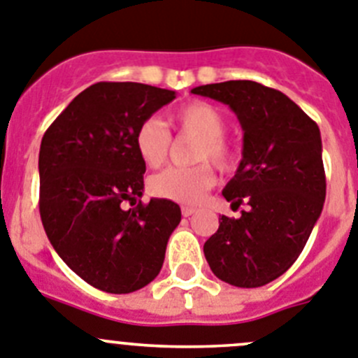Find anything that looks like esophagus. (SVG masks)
<instances>
[{
  "label": "esophagus",
  "mask_w": 358,
  "mask_h": 358,
  "mask_svg": "<svg viewBox=\"0 0 358 358\" xmlns=\"http://www.w3.org/2000/svg\"><path fill=\"white\" fill-rule=\"evenodd\" d=\"M194 212H196V208H192V206H182V215L183 217H190Z\"/></svg>",
  "instance_id": "esophagus-1"
}]
</instances>
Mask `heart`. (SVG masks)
<instances>
[{
	"label": "heart",
	"instance_id": "heart-1",
	"mask_svg": "<svg viewBox=\"0 0 358 358\" xmlns=\"http://www.w3.org/2000/svg\"><path fill=\"white\" fill-rule=\"evenodd\" d=\"M169 123L180 134L198 139L192 150L194 162L210 160L222 171L233 168L236 153L231 143L224 138L226 118L215 106L206 102H189L169 116ZM134 145L148 168H160L169 157L171 136L159 120L150 118L136 130ZM213 183L215 173L210 164L199 162L190 168H171L157 173L150 178L148 190L155 198L183 205H198Z\"/></svg>",
	"mask_w": 358,
	"mask_h": 358
}]
</instances>
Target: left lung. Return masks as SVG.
<instances>
[{"label":"left lung","mask_w":358,"mask_h":358,"mask_svg":"<svg viewBox=\"0 0 358 358\" xmlns=\"http://www.w3.org/2000/svg\"><path fill=\"white\" fill-rule=\"evenodd\" d=\"M192 93L219 100L238 116L242 160L222 196L236 208L250 206L238 219L219 217L205 258L228 285L265 286L295 263L323 210L320 129L285 93L255 81L215 83Z\"/></svg>","instance_id":"obj_1"}]
</instances>
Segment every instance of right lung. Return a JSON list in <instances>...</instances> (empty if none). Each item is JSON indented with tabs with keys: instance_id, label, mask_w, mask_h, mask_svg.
Wrapping results in <instances>:
<instances>
[{
	"instance_id": "obj_1",
	"label": "right lung",
	"mask_w": 358,
	"mask_h": 358,
	"mask_svg": "<svg viewBox=\"0 0 358 358\" xmlns=\"http://www.w3.org/2000/svg\"><path fill=\"white\" fill-rule=\"evenodd\" d=\"M176 99L141 83H96L51 123L38 155L40 217L59 258L93 288L132 293L159 275L182 212L143 205L145 162L134 136ZM136 204L125 210L122 205Z\"/></svg>"
}]
</instances>
